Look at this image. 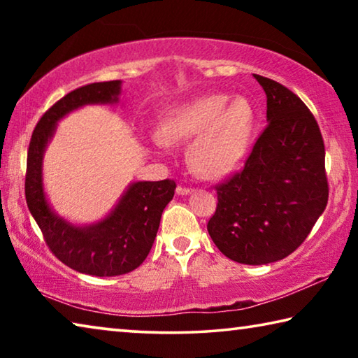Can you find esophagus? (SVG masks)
<instances>
[{
    "label": "esophagus",
    "mask_w": 358,
    "mask_h": 358,
    "mask_svg": "<svg viewBox=\"0 0 358 358\" xmlns=\"http://www.w3.org/2000/svg\"><path fill=\"white\" fill-rule=\"evenodd\" d=\"M192 189L191 187H186V186H177V194L178 196H186V194H189Z\"/></svg>",
    "instance_id": "1"
}]
</instances>
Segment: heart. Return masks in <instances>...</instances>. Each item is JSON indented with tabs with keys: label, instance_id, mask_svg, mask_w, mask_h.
<instances>
[{
	"label": "heart",
	"instance_id": "obj_1",
	"mask_svg": "<svg viewBox=\"0 0 358 358\" xmlns=\"http://www.w3.org/2000/svg\"><path fill=\"white\" fill-rule=\"evenodd\" d=\"M254 120V108L246 98L205 94L162 115L155 147L191 141L187 161L192 171L203 178H220L243 161Z\"/></svg>",
	"mask_w": 358,
	"mask_h": 358
}]
</instances>
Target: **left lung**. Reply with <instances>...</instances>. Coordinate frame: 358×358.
Instances as JSON below:
<instances>
[{"mask_svg": "<svg viewBox=\"0 0 358 358\" xmlns=\"http://www.w3.org/2000/svg\"><path fill=\"white\" fill-rule=\"evenodd\" d=\"M266 94V128L241 171L216 186L207 224L224 256L246 265L287 257L310 235L329 201L319 124L299 96L254 74Z\"/></svg>", "mask_w": 358, "mask_h": 358, "instance_id": "8db88e82", "label": "left lung"}]
</instances>
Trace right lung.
Masks as SVG:
<instances>
[{
  "mask_svg": "<svg viewBox=\"0 0 358 358\" xmlns=\"http://www.w3.org/2000/svg\"><path fill=\"white\" fill-rule=\"evenodd\" d=\"M121 82H98L74 90L42 115L28 147L25 197L47 246L78 273L118 276L136 270L153 246L161 215L175 194L173 180L136 181L121 196L110 215L92 226L78 227L50 208L42 185V157L64 115L87 104H115Z\"/></svg>",
  "mask_w": 358,
  "mask_h": 358,
  "instance_id": "right-lung-1",
  "label": "right lung"
}]
</instances>
